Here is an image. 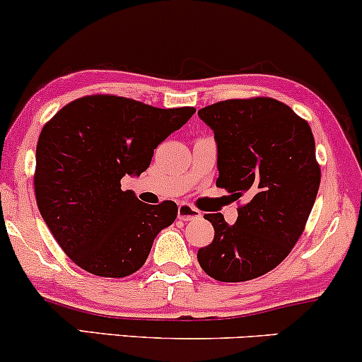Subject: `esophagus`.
I'll return each instance as SVG.
<instances>
[{"label": "esophagus", "instance_id": "obj_1", "mask_svg": "<svg viewBox=\"0 0 362 362\" xmlns=\"http://www.w3.org/2000/svg\"><path fill=\"white\" fill-rule=\"evenodd\" d=\"M201 216V211L195 209V207L190 204L182 202V204L178 206V219H180V221H192V219H199Z\"/></svg>", "mask_w": 362, "mask_h": 362}]
</instances>
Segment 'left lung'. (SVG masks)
<instances>
[{"label":"left lung","mask_w":362,"mask_h":362,"mask_svg":"<svg viewBox=\"0 0 362 362\" xmlns=\"http://www.w3.org/2000/svg\"><path fill=\"white\" fill-rule=\"evenodd\" d=\"M197 114L214 132L216 185L248 201L235 224L204 214L214 240L199 248V265L216 281L255 279L288 257L308 221L320 187L313 132L274 98L224 100Z\"/></svg>","instance_id":"1"}]
</instances>
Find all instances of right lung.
Segmentation results:
<instances>
[{
	"label": "right lung",
	"mask_w": 362,
	"mask_h": 362,
	"mask_svg": "<svg viewBox=\"0 0 362 362\" xmlns=\"http://www.w3.org/2000/svg\"><path fill=\"white\" fill-rule=\"evenodd\" d=\"M195 114L131 98H78L45 124L35 151V199L45 224L74 264L102 277L139 271L156 235L175 221L173 201L141 202L120 178L139 177L161 141Z\"/></svg>",
	"instance_id": "right-lung-1"
}]
</instances>
